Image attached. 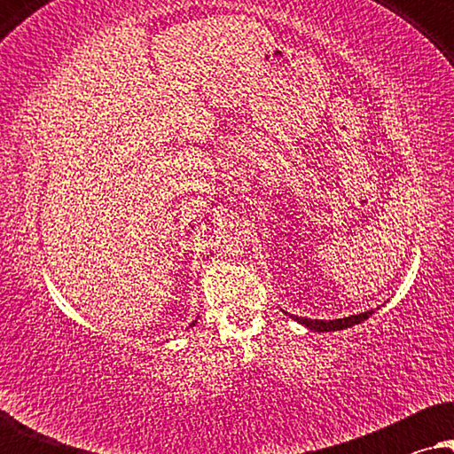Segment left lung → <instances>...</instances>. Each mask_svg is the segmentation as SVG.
I'll use <instances>...</instances> for the list:
<instances>
[{"label": "left lung", "instance_id": "1", "mask_svg": "<svg viewBox=\"0 0 454 454\" xmlns=\"http://www.w3.org/2000/svg\"><path fill=\"white\" fill-rule=\"evenodd\" d=\"M372 314H374V309H368V312L353 314V316H347V318H337V320H312V318H301V316H294V314H291V318L297 320L300 325H303L314 333H334V331H345V328H351L356 325H362V322L368 320Z\"/></svg>", "mask_w": 454, "mask_h": 454}]
</instances>
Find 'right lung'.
Here are the masks:
<instances>
[{
  "label": "right lung",
  "mask_w": 454,
  "mask_h": 454,
  "mask_svg": "<svg viewBox=\"0 0 454 454\" xmlns=\"http://www.w3.org/2000/svg\"><path fill=\"white\" fill-rule=\"evenodd\" d=\"M194 325H196V322H192V325H190V326H194Z\"/></svg>",
  "instance_id": "add662e5"
}]
</instances>
